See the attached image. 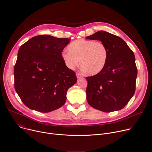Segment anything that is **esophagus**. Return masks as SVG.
<instances>
[{
	"label": "esophagus",
	"instance_id": "1",
	"mask_svg": "<svg viewBox=\"0 0 152 152\" xmlns=\"http://www.w3.org/2000/svg\"><path fill=\"white\" fill-rule=\"evenodd\" d=\"M76 76H77V78H79V77H82V74L80 73H76Z\"/></svg>",
	"mask_w": 152,
	"mask_h": 152
}]
</instances>
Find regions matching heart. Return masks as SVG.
Masks as SVG:
<instances>
[{"instance_id":"1","label":"heart","mask_w":152,"mask_h":152,"mask_svg":"<svg viewBox=\"0 0 152 152\" xmlns=\"http://www.w3.org/2000/svg\"><path fill=\"white\" fill-rule=\"evenodd\" d=\"M68 49L69 51H62V58L65 65L72 70L80 62L87 73L94 75L103 70L107 61V48L101 41L77 39L69 45Z\"/></svg>"}]
</instances>
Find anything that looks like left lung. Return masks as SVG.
<instances>
[{
	"label": "left lung",
	"mask_w": 152,
	"mask_h": 152,
	"mask_svg": "<svg viewBox=\"0 0 152 152\" xmlns=\"http://www.w3.org/2000/svg\"><path fill=\"white\" fill-rule=\"evenodd\" d=\"M105 44L108 58L103 70L87 77V100L92 107L104 112L122 109L136 90L137 70L133 51L121 37L99 31L86 37Z\"/></svg>",
	"instance_id": "1"
}]
</instances>
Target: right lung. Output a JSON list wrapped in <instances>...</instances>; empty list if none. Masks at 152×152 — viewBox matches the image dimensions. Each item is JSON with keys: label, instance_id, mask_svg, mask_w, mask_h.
<instances>
[{"label": "right lung", "instance_id": "right-lung-1", "mask_svg": "<svg viewBox=\"0 0 152 152\" xmlns=\"http://www.w3.org/2000/svg\"><path fill=\"white\" fill-rule=\"evenodd\" d=\"M70 39L36 36L22 45L14 69L15 88L22 102L36 111L48 113L61 107L76 73L62 58Z\"/></svg>", "mask_w": 152, "mask_h": 152}]
</instances>
